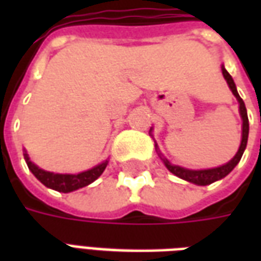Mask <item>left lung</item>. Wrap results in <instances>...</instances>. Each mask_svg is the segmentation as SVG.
<instances>
[{
    "label": "left lung",
    "instance_id": "1",
    "mask_svg": "<svg viewBox=\"0 0 261 261\" xmlns=\"http://www.w3.org/2000/svg\"><path fill=\"white\" fill-rule=\"evenodd\" d=\"M222 75H224V78L228 82V85H229L230 91L232 93L235 95V97L238 99V102H239V113H241L242 121H243V124H242V141H241V147L238 149V152L233 158L230 159L228 164L222 165V166H218V168H213V169H201V170H192V169H186V168H181V166H177V165H172L168 161V159H165L161 153H159V156L161 159L164 161L165 166L168 168L169 172H172L173 175H176L177 177H180L183 180L190 181V183H194L197 186H207V185H211L214 181L219 180V179H222L225 176L228 175L229 172H232V169L235 168L236 165L239 164V161H241L242 155L245 152V149H246V144H247V137H249V119H247V112H246V106H245V102L242 100V97L239 96V93L236 91V85L233 80H232V76L229 75V72L225 69V67L222 65ZM155 147L158 148V145H155Z\"/></svg>",
    "mask_w": 261,
    "mask_h": 261
}]
</instances>
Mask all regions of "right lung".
<instances>
[{
	"label": "right lung",
	"instance_id": "1",
	"mask_svg": "<svg viewBox=\"0 0 261 261\" xmlns=\"http://www.w3.org/2000/svg\"><path fill=\"white\" fill-rule=\"evenodd\" d=\"M25 161L28 164V168L33 175L36 176L37 180H40L46 187L53 189L60 193H69L78 190L81 187H85L91 185L92 181H95L102 175L103 170L106 169L109 161H105L102 164H99L95 168H92L85 172H81L78 175H63V173H53V172H47V170L40 169L39 166L32 162L28 153L25 151Z\"/></svg>",
	"mask_w": 261,
	"mask_h": 261
}]
</instances>
